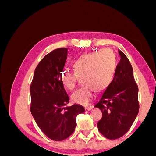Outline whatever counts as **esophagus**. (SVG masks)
<instances>
[{"instance_id":"34e87169","label":"esophagus","mask_w":156,"mask_h":156,"mask_svg":"<svg viewBox=\"0 0 156 156\" xmlns=\"http://www.w3.org/2000/svg\"><path fill=\"white\" fill-rule=\"evenodd\" d=\"M93 108V106H87V107H85V110L86 111H90V110H91L92 108Z\"/></svg>"}]
</instances>
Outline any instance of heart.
Wrapping results in <instances>:
<instances>
[{
	"label": "heart",
	"mask_w": 156,
	"mask_h": 156,
	"mask_svg": "<svg viewBox=\"0 0 156 156\" xmlns=\"http://www.w3.org/2000/svg\"><path fill=\"white\" fill-rule=\"evenodd\" d=\"M116 56L111 50L103 49L84 53L75 61L74 72L64 71L61 73V82L69 90H73L76 85L77 77H81L83 85L73 92V102L87 105L96 92L105 90L114 78L116 72Z\"/></svg>",
	"instance_id": "obj_1"
}]
</instances>
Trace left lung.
I'll return each instance as SVG.
<instances>
[{"mask_svg": "<svg viewBox=\"0 0 156 156\" xmlns=\"http://www.w3.org/2000/svg\"><path fill=\"white\" fill-rule=\"evenodd\" d=\"M120 56L114 79L94 105L102 112L98 127L108 139H116L126 134L139 113L138 87L133 71L127 56L119 50Z\"/></svg>", "mask_w": 156, "mask_h": 156, "instance_id": "obj_1", "label": "left lung"}]
</instances>
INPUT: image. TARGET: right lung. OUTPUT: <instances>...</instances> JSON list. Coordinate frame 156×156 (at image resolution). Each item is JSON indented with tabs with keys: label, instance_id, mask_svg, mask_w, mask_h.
Instances as JSON below:
<instances>
[{
	"label": "right lung",
	"instance_id": "right-lung-1",
	"mask_svg": "<svg viewBox=\"0 0 156 156\" xmlns=\"http://www.w3.org/2000/svg\"><path fill=\"white\" fill-rule=\"evenodd\" d=\"M67 55L68 48H58L47 55L37 66L30 87L32 115L42 132L56 141L73 133L77 116L84 112L78 104L65 107L69 97L60 77Z\"/></svg>",
	"mask_w": 156,
	"mask_h": 156
}]
</instances>
